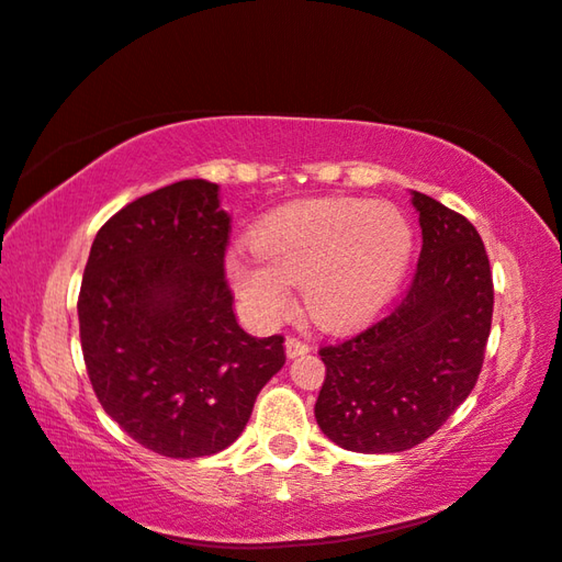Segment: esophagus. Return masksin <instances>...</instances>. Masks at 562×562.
<instances>
[{
    "label": "esophagus",
    "instance_id": "1",
    "mask_svg": "<svg viewBox=\"0 0 562 562\" xmlns=\"http://www.w3.org/2000/svg\"><path fill=\"white\" fill-rule=\"evenodd\" d=\"M307 351H310V346L301 339H295V336H289V339H285V353H289V358H297Z\"/></svg>",
    "mask_w": 562,
    "mask_h": 562
}]
</instances>
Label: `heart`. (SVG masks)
<instances>
[{
  "label": "heart",
  "instance_id": "heart-1",
  "mask_svg": "<svg viewBox=\"0 0 562 562\" xmlns=\"http://www.w3.org/2000/svg\"><path fill=\"white\" fill-rule=\"evenodd\" d=\"M252 252L226 259L233 293L259 322H277L301 283L307 317L348 329L390 301L414 252V228L382 199H301L271 211L252 233Z\"/></svg>",
  "mask_w": 562,
  "mask_h": 562
}]
</instances>
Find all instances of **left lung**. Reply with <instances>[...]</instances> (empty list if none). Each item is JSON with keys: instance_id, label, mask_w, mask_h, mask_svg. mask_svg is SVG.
I'll return each instance as SVG.
<instances>
[{"instance_id": "left-lung-1", "label": "left lung", "mask_w": 562, "mask_h": 562, "mask_svg": "<svg viewBox=\"0 0 562 562\" xmlns=\"http://www.w3.org/2000/svg\"><path fill=\"white\" fill-rule=\"evenodd\" d=\"M423 233L416 277L390 315L319 348L327 378L315 418L344 450L404 452L428 440L471 394L493 319L481 235L438 199L411 192Z\"/></svg>"}]
</instances>
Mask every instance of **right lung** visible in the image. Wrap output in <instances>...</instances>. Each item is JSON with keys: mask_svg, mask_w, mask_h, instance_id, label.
I'll list each match as a JSON object with an SVG mask.
<instances>
[{"mask_svg": "<svg viewBox=\"0 0 562 562\" xmlns=\"http://www.w3.org/2000/svg\"><path fill=\"white\" fill-rule=\"evenodd\" d=\"M228 231L218 184L180 180L120 209L86 261L77 307L93 392L156 454L226 450L285 363L283 336L257 339L235 319Z\"/></svg>", "mask_w": 562, "mask_h": 562, "instance_id": "1", "label": "right lung"}]
</instances>
